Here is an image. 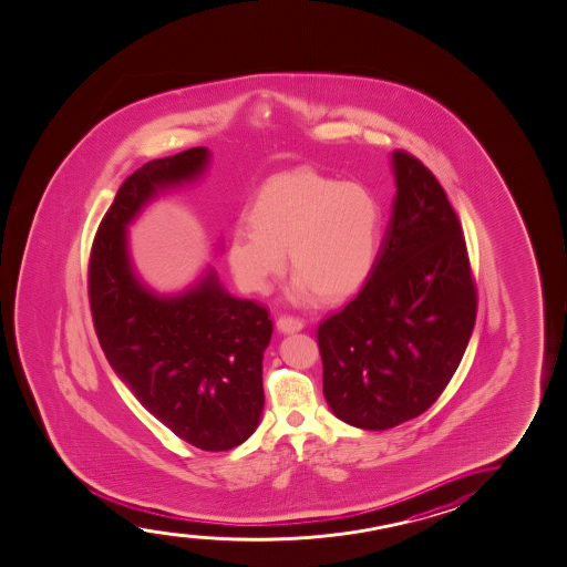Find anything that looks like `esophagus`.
<instances>
[{
    "instance_id": "34e87169",
    "label": "esophagus",
    "mask_w": 567,
    "mask_h": 567,
    "mask_svg": "<svg viewBox=\"0 0 567 567\" xmlns=\"http://www.w3.org/2000/svg\"><path fill=\"white\" fill-rule=\"evenodd\" d=\"M277 329H279L280 332H285V334H292V332H298V330L303 329V321L298 319V317L282 315V317H279V321H277Z\"/></svg>"
}]
</instances>
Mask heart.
I'll return each instance as SVG.
<instances>
[{"instance_id": "obj_1", "label": "heart", "mask_w": 567, "mask_h": 567, "mask_svg": "<svg viewBox=\"0 0 567 567\" xmlns=\"http://www.w3.org/2000/svg\"><path fill=\"white\" fill-rule=\"evenodd\" d=\"M252 227L238 225L227 259L238 285L267 292L287 267L296 271L292 296L338 301L371 277L380 248L382 206L363 183L336 182L313 168H296L264 183L248 210Z\"/></svg>"}]
</instances>
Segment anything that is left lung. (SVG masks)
<instances>
[{
	"label": "left lung",
	"mask_w": 567,
	"mask_h": 567,
	"mask_svg": "<svg viewBox=\"0 0 567 567\" xmlns=\"http://www.w3.org/2000/svg\"><path fill=\"white\" fill-rule=\"evenodd\" d=\"M392 216L361 292L317 329L322 393L351 426L388 430L434 405L477 311L461 221L435 175L395 151Z\"/></svg>",
	"instance_id": "obj_1"
}]
</instances>
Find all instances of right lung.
Returning <instances> with one entry per match:
<instances>
[{
    "label": "right lung",
    "mask_w": 567,
    "mask_h": 567,
    "mask_svg": "<svg viewBox=\"0 0 567 567\" xmlns=\"http://www.w3.org/2000/svg\"><path fill=\"white\" fill-rule=\"evenodd\" d=\"M208 162V148H189L122 183L93 238L87 288L99 343L141 405L193 447L229 451L256 432L264 411L269 311L227 292L212 267L185 292H154L127 248V225L141 210L196 182Z\"/></svg>",
    "instance_id": "right-lung-1"
}]
</instances>
